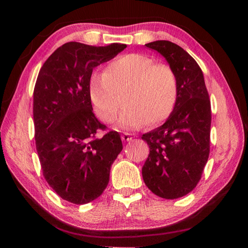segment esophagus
I'll return each mask as SVG.
<instances>
[{
  "instance_id": "esophagus-1",
  "label": "esophagus",
  "mask_w": 248,
  "mask_h": 248,
  "mask_svg": "<svg viewBox=\"0 0 248 248\" xmlns=\"http://www.w3.org/2000/svg\"><path fill=\"white\" fill-rule=\"evenodd\" d=\"M121 139H123V141H131L132 140V134L123 133V134H121Z\"/></svg>"
}]
</instances>
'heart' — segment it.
I'll use <instances>...</instances> for the list:
<instances>
[{
  "label": "heart",
  "mask_w": 248,
  "mask_h": 248,
  "mask_svg": "<svg viewBox=\"0 0 248 248\" xmlns=\"http://www.w3.org/2000/svg\"><path fill=\"white\" fill-rule=\"evenodd\" d=\"M178 84L170 66L156 64L152 58L129 53L107 65L106 73H93L90 95L100 119L112 124L124 94L127 106L118 119L121 129H139L145 123L156 124L169 117L177 100Z\"/></svg>",
  "instance_id": "b5f03b06"
}]
</instances>
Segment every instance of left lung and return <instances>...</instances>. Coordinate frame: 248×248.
<instances>
[{
	"label": "left lung",
	"mask_w": 248,
	"mask_h": 248,
	"mask_svg": "<svg viewBox=\"0 0 248 248\" xmlns=\"http://www.w3.org/2000/svg\"><path fill=\"white\" fill-rule=\"evenodd\" d=\"M145 46L161 54L173 69L178 93L165 123L142 136L150 148L142 177L153 194L176 199L194 189L207 164L211 106L202 71L189 53L167 40Z\"/></svg>",
	"instance_id": "obj_1"
}]
</instances>
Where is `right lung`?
Returning <instances> with one entry per match:
<instances>
[{
	"mask_svg": "<svg viewBox=\"0 0 248 248\" xmlns=\"http://www.w3.org/2000/svg\"><path fill=\"white\" fill-rule=\"evenodd\" d=\"M127 47L66 43L39 71L33 90L36 149L49 186L69 202L85 204L103 194L123 150L119 133L96 138L106 125L96 118L90 95L95 66Z\"/></svg>",
	"mask_w": 248,
	"mask_h": 248,
	"instance_id": "1",
	"label": "right lung"
}]
</instances>
